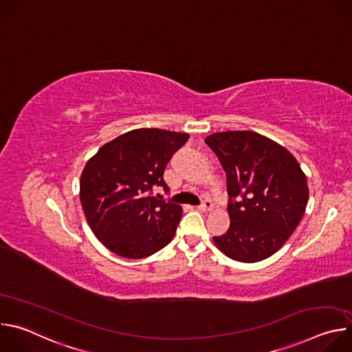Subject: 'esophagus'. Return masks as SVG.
<instances>
[{"label":"esophagus","mask_w":352,"mask_h":352,"mask_svg":"<svg viewBox=\"0 0 352 352\" xmlns=\"http://www.w3.org/2000/svg\"><path fill=\"white\" fill-rule=\"evenodd\" d=\"M200 212H210L212 209H213V202H212V200H209V199H206L205 200V202L202 204V205H200L199 208H197Z\"/></svg>","instance_id":"esophagus-1"}]
</instances>
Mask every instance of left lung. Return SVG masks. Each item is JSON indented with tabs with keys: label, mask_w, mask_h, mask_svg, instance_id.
Wrapping results in <instances>:
<instances>
[{
	"label": "left lung",
	"mask_w": 352,
	"mask_h": 352,
	"mask_svg": "<svg viewBox=\"0 0 352 352\" xmlns=\"http://www.w3.org/2000/svg\"><path fill=\"white\" fill-rule=\"evenodd\" d=\"M205 142L227 174L230 196V228L213 238L216 246L243 263L272 256L305 213L307 175L285 147L252 131L217 132Z\"/></svg>",
	"instance_id": "obj_1"
}]
</instances>
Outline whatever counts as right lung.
<instances>
[{"label": "right lung", "instance_id": "obj_1", "mask_svg": "<svg viewBox=\"0 0 352 352\" xmlns=\"http://www.w3.org/2000/svg\"><path fill=\"white\" fill-rule=\"evenodd\" d=\"M188 133L157 128L129 131L98 148L80 175V204L86 220L111 252L126 259L156 254L171 242L182 208L152 196L167 184V163Z\"/></svg>", "mask_w": 352, "mask_h": 352}]
</instances>
